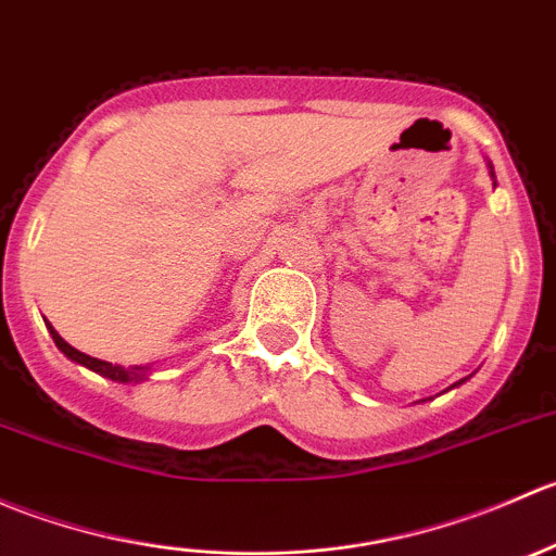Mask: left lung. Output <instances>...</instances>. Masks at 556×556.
Masks as SVG:
<instances>
[{"mask_svg": "<svg viewBox=\"0 0 556 556\" xmlns=\"http://www.w3.org/2000/svg\"><path fill=\"white\" fill-rule=\"evenodd\" d=\"M490 174H492V177H495V172H492V164H490ZM463 382H465V379H459V382H457V384H452V387H459Z\"/></svg>", "mask_w": 556, "mask_h": 556, "instance_id": "8db88e82", "label": "left lung"}]
</instances>
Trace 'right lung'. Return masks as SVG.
Instances as JSON below:
<instances>
[{"label": "right lung", "instance_id": "1", "mask_svg": "<svg viewBox=\"0 0 556 556\" xmlns=\"http://www.w3.org/2000/svg\"><path fill=\"white\" fill-rule=\"evenodd\" d=\"M45 325H48V330H50V336H53L55 346H59V350L64 352V355L70 357L72 363H77V366H86L88 371L99 374V377L112 379V382H121V384H139V382H144V379L150 377V371H153L150 366L123 368V366H112V363H106V361H99V357L86 355V352H80V350H75L72 344H66V341L61 339L59 330H55L53 325H50V323H45Z\"/></svg>", "mask_w": 556, "mask_h": 556}]
</instances>
